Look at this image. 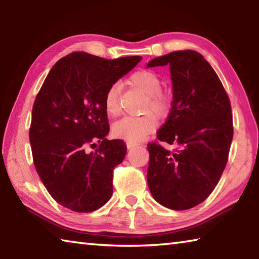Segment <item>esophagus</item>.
<instances>
[{"instance_id":"1","label":"esophagus","mask_w":259,"mask_h":259,"mask_svg":"<svg viewBox=\"0 0 259 259\" xmlns=\"http://www.w3.org/2000/svg\"><path fill=\"white\" fill-rule=\"evenodd\" d=\"M136 146H138L137 144H135V143H126V147H128V150H131V148H134V147H136Z\"/></svg>"}]
</instances>
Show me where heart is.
Returning <instances> with one entry per match:
<instances>
[{
  "label": "heart",
  "mask_w": 259,
  "mask_h": 259,
  "mask_svg": "<svg viewBox=\"0 0 259 259\" xmlns=\"http://www.w3.org/2000/svg\"><path fill=\"white\" fill-rule=\"evenodd\" d=\"M129 84L146 96L142 116H126L115 122L112 126V134L115 138L123 139L129 143H139L156 129L159 121L156 115L162 116L168 111L169 100L166 95L161 91V78L157 74L151 71H138L129 77ZM105 111L107 115L115 117L120 114L119 105V84L108 88L105 95ZM153 112L155 113L152 114Z\"/></svg>",
  "instance_id": "1"
}]
</instances>
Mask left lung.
<instances>
[{"mask_svg":"<svg viewBox=\"0 0 259 259\" xmlns=\"http://www.w3.org/2000/svg\"><path fill=\"white\" fill-rule=\"evenodd\" d=\"M169 65L171 109L157 139L177 148L147 145V183L156 202L172 210L191 209L208 198L224 171L233 138L230 99L203 56L174 51L148 61V67Z\"/></svg>","mask_w":259,"mask_h":259,"instance_id":"8db88e82","label":"left lung"}]
</instances>
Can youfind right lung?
Instances as JSON below:
<instances>
[{
    "label": "right lung",
    "instance_id": "obj_1",
    "mask_svg": "<svg viewBox=\"0 0 259 259\" xmlns=\"http://www.w3.org/2000/svg\"><path fill=\"white\" fill-rule=\"evenodd\" d=\"M142 57L105 59L83 51L57 61L34 102L29 142L36 171L59 204L91 212L111 199L123 140H107L105 95ZM100 146L88 152L90 146Z\"/></svg>",
    "mask_w": 259,
    "mask_h": 259
}]
</instances>
